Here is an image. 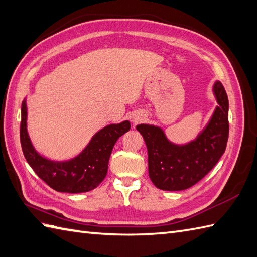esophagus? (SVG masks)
<instances>
[{"label": "esophagus", "instance_id": "1", "mask_svg": "<svg viewBox=\"0 0 257 257\" xmlns=\"http://www.w3.org/2000/svg\"><path fill=\"white\" fill-rule=\"evenodd\" d=\"M143 115L142 114H140V113H138V114H134L133 116H132V122L134 123V124H136V123H140L141 121H142L143 119Z\"/></svg>", "mask_w": 257, "mask_h": 257}]
</instances>
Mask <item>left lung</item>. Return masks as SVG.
Masks as SVG:
<instances>
[{
	"instance_id": "1",
	"label": "left lung",
	"mask_w": 257,
	"mask_h": 257,
	"mask_svg": "<svg viewBox=\"0 0 257 257\" xmlns=\"http://www.w3.org/2000/svg\"><path fill=\"white\" fill-rule=\"evenodd\" d=\"M213 94L217 105L205 126L190 142H172L164 130L153 124H139L149 154V175L163 191H183L201 181L224 154L228 139V98L216 81Z\"/></svg>"
}]
</instances>
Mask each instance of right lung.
Segmentation results:
<instances>
[{
  "label": "right lung",
  "mask_w": 257,
  "mask_h": 257,
  "mask_svg": "<svg viewBox=\"0 0 257 257\" xmlns=\"http://www.w3.org/2000/svg\"><path fill=\"white\" fill-rule=\"evenodd\" d=\"M130 128L128 121L108 124L92 136L80 154L66 161H53L40 154L30 139L26 98L21 108L20 139L23 154L40 179L57 192L84 193L101 184L106 176L114 144Z\"/></svg>",
  "instance_id": "add662e5"
}]
</instances>
